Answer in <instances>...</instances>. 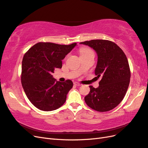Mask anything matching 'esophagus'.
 Here are the masks:
<instances>
[{
    "label": "esophagus",
    "mask_w": 148,
    "mask_h": 148,
    "mask_svg": "<svg viewBox=\"0 0 148 148\" xmlns=\"http://www.w3.org/2000/svg\"><path fill=\"white\" fill-rule=\"evenodd\" d=\"M74 85H77V86H81V85H82V84L79 83H78V82H75V83H74Z\"/></svg>",
    "instance_id": "esophagus-1"
}]
</instances>
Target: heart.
Listing matches in <instances>:
<instances>
[{"label":"heart","instance_id":"obj_1","mask_svg":"<svg viewBox=\"0 0 148 148\" xmlns=\"http://www.w3.org/2000/svg\"><path fill=\"white\" fill-rule=\"evenodd\" d=\"M91 50L88 49V48H85V47H82L80 49H79V53H80V55H83V54H85L86 53L89 52Z\"/></svg>","mask_w":148,"mask_h":148}]
</instances>
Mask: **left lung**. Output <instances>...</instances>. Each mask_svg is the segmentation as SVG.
I'll return each instance as SVG.
<instances>
[{"label": "left lung", "instance_id": "1", "mask_svg": "<svg viewBox=\"0 0 148 148\" xmlns=\"http://www.w3.org/2000/svg\"><path fill=\"white\" fill-rule=\"evenodd\" d=\"M79 43L96 51L98 61L95 73L101 78L97 88L90 86L85 103L99 112L113 110L123 100L129 86L131 72L126 55L116 43L106 40H92Z\"/></svg>", "mask_w": 148, "mask_h": 148}]
</instances>
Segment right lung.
Segmentation results:
<instances>
[{
	"mask_svg": "<svg viewBox=\"0 0 148 148\" xmlns=\"http://www.w3.org/2000/svg\"><path fill=\"white\" fill-rule=\"evenodd\" d=\"M77 46L39 42L28 50L22 63V85L30 101L38 109L55 110L65 103L73 83L70 79L60 82L53 78L56 69H61L62 60Z\"/></svg>",
	"mask_w": 148,
	"mask_h": 148,
	"instance_id": "add662e5",
	"label": "right lung"
}]
</instances>
